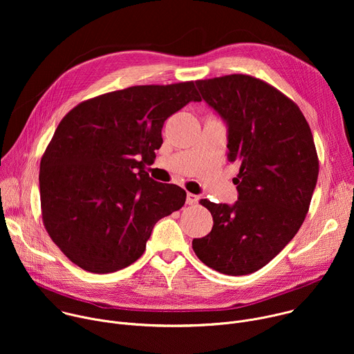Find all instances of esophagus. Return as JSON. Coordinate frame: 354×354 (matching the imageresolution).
<instances>
[{
	"instance_id": "34e87169",
	"label": "esophagus",
	"mask_w": 354,
	"mask_h": 354,
	"mask_svg": "<svg viewBox=\"0 0 354 354\" xmlns=\"http://www.w3.org/2000/svg\"><path fill=\"white\" fill-rule=\"evenodd\" d=\"M198 200H200V197H198L197 194H193V193H187V196H186V203H187L189 206H193V205H196Z\"/></svg>"
}]
</instances>
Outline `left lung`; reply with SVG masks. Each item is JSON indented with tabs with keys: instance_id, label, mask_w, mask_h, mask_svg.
Listing matches in <instances>:
<instances>
[{
	"instance_id": "8db88e82",
	"label": "left lung",
	"mask_w": 354,
	"mask_h": 354,
	"mask_svg": "<svg viewBox=\"0 0 354 354\" xmlns=\"http://www.w3.org/2000/svg\"><path fill=\"white\" fill-rule=\"evenodd\" d=\"M206 102L228 124V161L238 162L235 205L201 198L213 228L192 242L206 266L230 276L266 266L308 213L319 161L308 122L270 84L245 74L198 80Z\"/></svg>"
}]
</instances>
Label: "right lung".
<instances>
[{
  "instance_id": "right-lung-1",
  "label": "right lung",
  "mask_w": 354,
  "mask_h": 354,
  "mask_svg": "<svg viewBox=\"0 0 354 354\" xmlns=\"http://www.w3.org/2000/svg\"><path fill=\"white\" fill-rule=\"evenodd\" d=\"M201 97L194 81L136 85L91 97L57 126L40 161L41 218L63 254L91 273H113L145 250L156 223L186 192L151 179L165 120Z\"/></svg>"
}]
</instances>
